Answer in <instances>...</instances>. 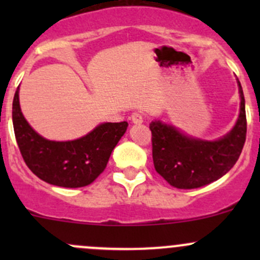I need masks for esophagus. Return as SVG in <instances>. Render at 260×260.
<instances>
[{"mask_svg": "<svg viewBox=\"0 0 260 260\" xmlns=\"http://www.w3.org/2000/svg\"><path fill=\"white\" fill-rule=\"evenodd\" d=\"M131 119H132V123H135V124H141L143 122V115L138 113V112H135V113L131 115Z\"/></svg>", "mask_w": 260, "mask_h": 260, "instance_id": "esophagus-1", "label": "esophagus"}]
</instances>
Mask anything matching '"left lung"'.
<instances>
[{
  "mask_svg": "<svg viewBox=\"0 0 260 260\" xmlns=\"http://www.w3.org/2000/svg\"><path fill=\"white\" fill-rule=\"evenodd\" d=\"M240 112L233 129L219 140L191 137L172 124L153 120L152 157L156 171L177 188H198L219 180L237 164L246 137L245 99L240 81Z\"/></svg>",
  "mask_w": 260,
  "mask_h": 260,
  "instance_id": "1",
  "label": "left lung"
}]
</instances>
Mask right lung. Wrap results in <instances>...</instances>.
Wrapping results in <instances>:
<instances>
[{"label": "right lung", "instance_id": "obj_1", "mask_svg": "<svg viewBox=\"0 0 260 260\" xmlns=\"http://www.w3.org/2000/svg\"><path fill=\"white\" fill-rule=\"evenodd\" d=\"M18 89L12 103V123L17 146L28 169L39 179L61 187H83L93 182L106 169L128 123H102L74 141L46 140L23 117Z\"/></svg>", "mask_w": 260, "mask_h": 260}]
</instances>
